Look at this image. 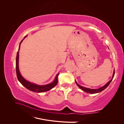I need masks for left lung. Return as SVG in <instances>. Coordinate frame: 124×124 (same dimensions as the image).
<instances>
[{"instance_id":"8db88e82","label":"left lung","mask_w":124,"mask_h":124,"mask_svg":"<svg viewBox=\"0 0 124 124\" xmlns=\"http://www.w3.org/2000/svg\"><path fill=\"white\" fill-rule=\"evenodd\" d=\"M114 74H115V71L114 70L113 76H112V78H111V80L110 81H108V83L106 85H105L104 86H102V87H100V88H99L98 89H90V88H86V87H83V86L80 85L79 84H78L77 83V82H76V83L77 85L78 86V87H79L82 90H83V91H84V92H85L86 93H100L101 92H102V91H103L104 89H105L108 87V85L110 84V83L111 82V81H112V80H113V77L114 76Z\"/></svg>"}]
</instances>
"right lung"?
<instances>
[{"label":"right lung","instance_id":"right-lung-1","mask_svg":"<svg viewBox=\"0 0 124 124\" xmlns=\"http://www.w3.org/2000/svg\"><path fill=\"white\" fill-rule=\"evenodd\" d=\"M27 36L24 37V38ZM24 39L21 41L20 42L19 48H18V51L17 52V55H16V76L18 80L19 81L20 83L23 85L24 87H25L26 88L30 90L32 92H36V93H42L47 92L49 90L51 89L54 87L55 86L57 85L58 83V76L59 75V73H58L56 76V77L55 79L53 82H52L51 83L48 84L47 85H38L37 84H35L33 83H31L27 80H26L25 78L21 76L20 73V72L19 71V68H18V58H19V51L20 49V46H21V43L23 41Z\"/></svg>","mask_w":124,"mask_h":124}]
</instances>
